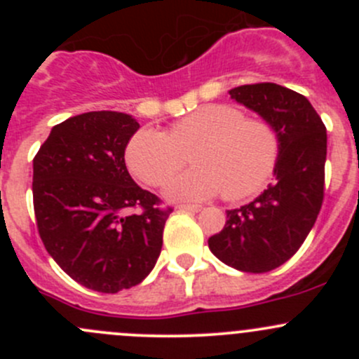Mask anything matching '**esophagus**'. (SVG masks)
<instances>
[{"instance_id":"34e87169","label":"esophagus","mask_w":359,"mask_h":359,"mask_svg":"<svg viewBox=\"0 0 359 359\" xmlns=\"http://www.w3.org/2000/svg\"><path fill=\"white\" fill-rule=\"evenodd\" d=\"M177 208H179L180 212H198V210H200V206L198 205H179Z\"/></svg>"}]
</instances>
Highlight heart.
<instances>
[{
  "label": "heart",
  "mask_w": 359,
  "mask_h": 359,
  "mask_svg": "<svg viewBox=\"0 0 359 359\" xmlns=\"http://www.w3.org/2000/svg\"><path fill=\"white\" fill-rule=\"evenodd\" d=\"M194 168L166 187L170 200L198 201L222 193L243 200L262 189L280 159V135L271 123L247 118L226 104H210L189 112L168 133L144 128L126 146V166L144 184L168 182L191 153Z\"/></svg>",
  "instance_id": "b5f03b06"
}]
</instances>
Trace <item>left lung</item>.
<instances>
[{"mask_svg": "<svg viewBox=\"0 0 359 359\" xmlns=\"http://www.w3.org/2000/svg\"><path fill=\"white\" fill-rule=\"evenodd\" d=\"M231 99L262 116L280 135L274 182L248 205L227 210L208 240L213 255L243 273H267L295 255L325 196L327 128L309 100L276 83L229 90Z\"/></svg>", "mask_w": 359, "mask_h": 359, "instance_id": "left-lung-1", "label": "left lung"}]
</instances>
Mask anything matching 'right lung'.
<instances>
[{
  "mask_svg": "<svg viewBox=\"0 0 359 359\" xmlns=\"http://www.w3.org/2000/svg\"><path fill=\"white\" fill-rule=\"evenodd\" d=\"M139 123L92 111L52 128L32 161V201L46 252L90 290L118 293L153 271L172 208L133 182L125 149ZM137 209V214H126Z\"/></svg>",
  "mask_w": 359,
  "mask_h": 359,
  "instance_id": "add662e5",
  "label": "right lung"
}]
</instances>
